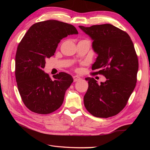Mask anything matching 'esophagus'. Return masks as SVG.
Listing matches in <instances>:
<instances>
[{"label": "esophagus", "mask_w": 150, "mask_h": 150, "mask_svg": "<svg viewBox=\"0 0 150 150\" xmlns=\"http://www.w3.org/2000/svg\"><path fill=\"white\" fill-rule=\"evenodd\" d=\"M81 79V78L80 77H78V76H74V77H73V81H74V82L80 81Z\"/></svg>", "instance_id": "obj_1"}]
</instances>
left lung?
I'll use <instances>...</instances> for the list:
<instances>
[{
    "instance_id": "8db88e82",
    "label": "left lung",
    "mask_w": 150,
    "mask_h": 150,
    "mask_svg": "<svg viewBox=\"0 0 150 150\" xmlns=\"http://www.w3.org/2000/svg\"><path fill=\"white\" fill-rule=\"evenodd\" d=\"M79 27L93 40L98 55L92 70L98 71L93 73L106 79L98 85L94 78H85L88 87L85 106L95 117L113 116L125 107L136 87L138 59L134 44L126 32L110 24Z\"/></svg>"
}]
</instances>
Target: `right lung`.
<instances>
[{"instance_id":"right-lung-1","label":"right lung","mask_w":150,"mask_h":150,"mask_svg":"<svg viewBox=\"0 0 150 150\" xmlns=\"http://www.w3.org/2000/svg\"><path fill=\"white\" fill-rule=\"evenodd\" d=\"M78 34L75 26L55 20L33 24L18 46L15 75L18 88L26 107L34 112L47 115L63 104L65 91L73 81L64 72L53 76L45 73V59L54 55L61 40Z\"/></svg>"}]
</instances>
